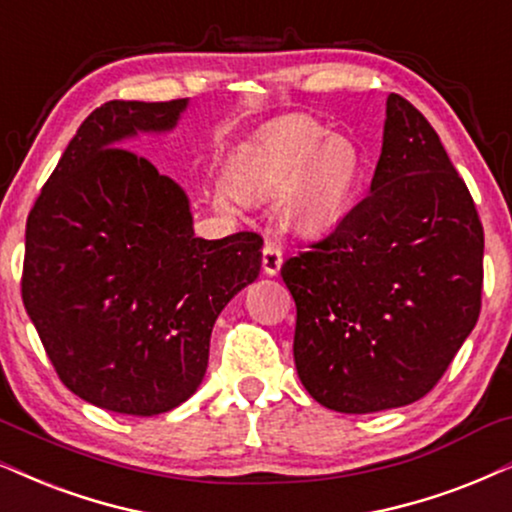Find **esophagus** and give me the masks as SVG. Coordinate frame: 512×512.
Returning <instances> with one entry per match:
<instances>
[{
	"instance_id": "34e87169",
	"label": "esophagus",
	"mask_w": 512,
	"mask_h": 512,
	"mask_svg": "<svg viewBox=\"0 0 512 512\" xmlns=\"http://www.w3.org/2000/svg\"><path fill=\"white\" fill-rule=\"evenodd\" d=\"M282 251H280V247H277V244H272V242H268L263 247V272L265 275H277V272H280V268H282Z\"/></svg>"
}]
</instances>
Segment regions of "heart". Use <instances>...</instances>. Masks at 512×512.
<instances>
[{
  "label": "heart",
  "instance_id": "obj_1",
  "mask_svg": "<svg viewBox=\"0 0 512 512\" xmlns=\"http://www.w3.org/2000/svg\"><path fill=\"white\" fill-rule=\"evenodd\" d=\"M364 176V157L353 138L329 134L310 117L275 124L232 157L228 185L244 202L280 195L277 216L301 237L327 235L353 209ZM223 214H235L228 192L214 195Z\"/></svg>",
  "mask_w": 512,
  "mask_h": 512
}]
</instances>
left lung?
<instances>
[{
  "mask_svg": "<svg viewBox=\"0 0 512 512\" xmlns=\"http://www.w3.org/2000/svg\"><path fill=\"white\" fill-rule=\"evenodd\" d=\"M482 251L473 197L440 136L390 94L369 195L282 265L310 397L371 414L430 393L480 317Z\"/></svg>",
  "mask_w": 512,
  "mask_h": 512,
  "instance_id": "left-lung-1",
  "label": "left lung"
}]
</instances>
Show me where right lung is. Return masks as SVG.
<instances>
[{
  "mask_svg": "<svg viewBox=\"0 0 512 512\" xmlns=\"http://www.w3.org/2000/svg\"><path fill=\"white\" fill-rule=\"evenodd\" d=\"M188 103L96 108L28 216L25 310L65 386L117 414L190 400L216 317L261 272V237H195L185 190L124 148L171 134Z\"/></svg>",
  "mask_w": 512,
  "mask_h": 512,
  "instance_id": "right-lung-1",
  "label": "right lung"
}]
</instances>
